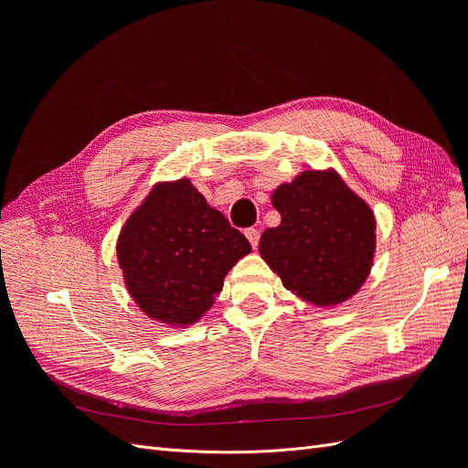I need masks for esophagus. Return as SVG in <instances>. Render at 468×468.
Listing matches in <instances>:
<instances>
[{"label":"esophagus","mask_w":468,"mask_h":468,"mask_svg":"<svg viewBox=\"0 0 468 468\" xmlns=\"http://www.w3.org/2000/svg\"><path fill=\"white\" fill-rule=\"evenodd\" d=\"M246 238L250 239L251 248L256 250L258 244H260V230H258V229H248V230H246Z\"/></svg>","instance_id":"obj_1"}]
</instances>
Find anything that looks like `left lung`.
Returning <instances> with one entry per match:
<instances>
[{"instance_id": "8db88e82", "label": "left lung", "mask_w": 468, "mask_h": 468, "mask_svg": "<svg viewBox=\"0 0 468 468\" xmlns=\"http://www.w3.org/2000/svg\"><path fill=\"white\" fill-rule=\"evenodd\" d=\"M281 224L267 229L260 253L285 289L334 306L356 294L371 271L375 217L335 172H303L271 197Z\"/></svg>"}]
</instances>
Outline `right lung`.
I'll list each match as a JSON object with an SVG mask.
<instances>
[{
    "instance_id": "add662e5",
    "label": "right lung",
    "mask_w": 468,
    "mask_h": 468,
    "mask_svg": "<svg viewBox=\"0 0 468 468\" xmlns=\"http://www.w3.org/2000/svg\"><path fill=\"white\" fill-rule=\"evenodd\" d=\"M250 251L246 236L189 179L158 183L117 242L134 303L146 316L172 325L199 320L220 294L226 273Z\"/></svg>"
}]
</instances>
